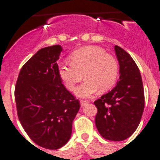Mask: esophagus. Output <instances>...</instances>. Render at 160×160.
<instances>
[{
	"instance_id": "esophagus-1",
	"label": "esophagus",
	"mask_w": 160,
	"mask_h": 160,
	"mask_svg": "<svg viewBox=\"0 0 160 160\" xmlns=\"http://www.w3.org/2000/svg\"><path fill=\"white\" fill-rule=\"evenodd\" d=\"M87 102H87V100H81V101H80V104H81L82 107H83V106L86 105Z\"/></svg>"
}]
</instances>
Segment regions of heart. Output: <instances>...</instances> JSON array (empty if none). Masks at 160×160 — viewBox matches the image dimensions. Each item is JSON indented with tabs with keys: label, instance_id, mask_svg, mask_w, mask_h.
Instances as JSON below:
<instances>
[{
	"label": "heart",
	"instance_id": "heart-1",
	"mask_svg": "<svg viewBox=\"0 0 160 160\" xmlns=\"http://www.w3.org/2000/svg\"><path fill=\"white\" fill-rule=\"evenodd\" d=\"M70 61L59 62L58 72L69 90L74 89L83 73L85 80L74 90L79 98L90 97L98 88L101 91L108 90L118 78V61L100 47L90 46L78 49L70 55Z\"/></svg>",
	"mask_w": 160,
	"mask_h": 160
}]
</instances>
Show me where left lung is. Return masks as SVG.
<instances>
[{"label": "left lung", "instance_id": "left-lung-1", "mask_svg": "<svg viewBox=\"0 0 160 160\" xmlns=\"http://www.w3.org/2000/svg\"><path fill=\"white\" fill-rule=\"evenodd\" d=\"M114 50L119 63V79L107 94L94 102L95 125L100 135L111 141L129 138L138 128L144 110V90L140 72L128 52Z\"/></svg>", "mask_w": 160, "mask_h": 160}]
</instances>
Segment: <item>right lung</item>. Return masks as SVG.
<instances>
[{
    "label": "right lung",
    "mask_w": 160,
    "mask_h": 160,
    "mask_svg": "<svg viewBox=\"0 0 160 160\" xmlns=\"http://www.w3.org/2000/svg\"><path fill=\"white\" fill-rule=\"evenodd\" d=\"M59 45L41 49L22 66L15 87L22 128L37 145L50 150L69 141L80 102L67 90L58 72Z\"/></svg>",
    "instance_id": "1"
}]
</instances>
